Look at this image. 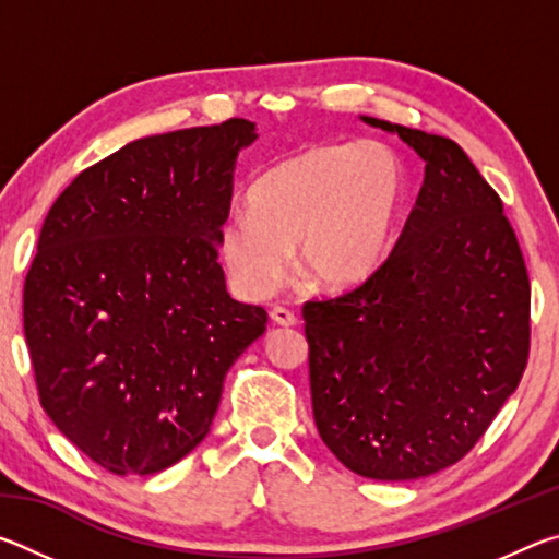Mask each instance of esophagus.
<instances>
[{
	"label": "esophagus",
	"instance_id": "34e87169",
	"mask_svg": "<svg viewBox=\"0 0 559 559\" xmlns=\"http://www.w3.org/2000/svg\"><path fill=\"white\" fill-rule=\"evenodd\" d=\"M271 320L276 325H281V328H290V325H296V316L290 313L288 308H281V306H276L271 310Z\"/></svg>",
	"mask_w": 559,
	"mask_h": 559
}]
</instances>
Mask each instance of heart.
<instances>
[{"label": "heart", "mask_w": 559, "mask_h": 559, "mask_svg": "<svg viewBox=\"0 0 559 559\" xmlns=\"http://www.w3.org/2000/svg\"><path fill=\"white\" fill-rule=\"evenodd\" d=\"M406 169L392 147L318 143L281 159L251 187L249 210L219 229V259L234 288L263 298L288 271L316 290H349L392 251L406 204Z\"/></svg>", "instance_id": "obj_1"}]
</instances>
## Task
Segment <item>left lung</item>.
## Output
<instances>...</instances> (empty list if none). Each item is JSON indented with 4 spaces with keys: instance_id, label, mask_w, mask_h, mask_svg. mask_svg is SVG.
I'll use <instances>...</instances> for the list:
<instances>
[{
    "instance_id": "1",
    "label": "left lung",
    "mask_w": 559,
    "mask_h": 559,
    "mask_svg": "<svg viewBox=\"0 0 559 559\" xmlns=\"http://www.w3.org/2000/svg\"><path fill=\"white\" fill-rule=\"evenodd\" d=\"M424 159L390 259L302 306L320 439L357 476L412 480L466 456L530 349V281L503 204L449 138L359 116Z\"/></svg>"
}]
</instances>
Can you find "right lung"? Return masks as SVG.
I'll return each mask as SVG.
<instances>
[{"label": "right lung", "mask_w": 559, "mask_h": 559, "mask_svg": "<svg viewBox=\"0 0 559 559\" xmlns=\"http://www.w3.org/2000/svg\"><path fill=\"white\" fill-rule=\"evenodd\" d=\"M257 138L231 118L135 140L46 214L24 283L36 390L56 429L116 476L200 447L226 372L266 333V310L234 300L219 263L236 157Z\"/></svg>", "instance_id": "obj_1"}]
</instances>
